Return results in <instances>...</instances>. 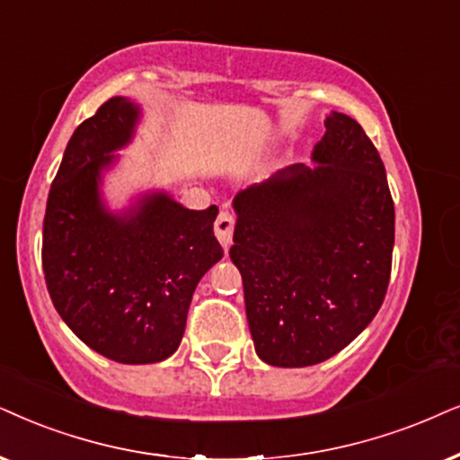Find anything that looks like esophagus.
<instances>
[{"mask_svg":"<svg viewBox=\"0 0 460 460\" xmlns=\"http://www.w3.org/2000/svg\"><path fill=\"white\" fill-rule=\"evenodd\" d=\"M234 225H235V218L229 210L220 212L217 223H214V234H217L218 242L223 243L225 250L231 246V237H234Z\"/></svg>","mask_w":460,"mask_h":460,"instance_id":"obj_1","label":"esophagus"}]
</instances>
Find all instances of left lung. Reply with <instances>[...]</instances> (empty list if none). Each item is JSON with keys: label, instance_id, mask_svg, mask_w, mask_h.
Here are the masks:
<instances>
[{"label": "left lung", "instance_id": "1", "mask_svg": "<svg viewBox=\"0 0 460 460\" xmlns=\"http://www.w3.org/2000/svg\"><path fill=\"white\" fill-rule=\"evenodd\" d=\"M312 163L234 199L229 257L254 350L273 367H307L344 350L374 321L391 278L394 206L363 127L331 112Z\"/></svg>", "mask_w": 460, "mask_h": 460}]
</instances>
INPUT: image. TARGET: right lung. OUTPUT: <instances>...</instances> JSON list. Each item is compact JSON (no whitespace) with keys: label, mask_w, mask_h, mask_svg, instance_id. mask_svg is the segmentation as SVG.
I'll list each match as a JSON object with an SVG mask.
<instances>
[{"label":"right lung","mask_w":460,"mask_h":460,"mask_svg":"<svg viewBox=\"0 0 460 460\" xmlns=\"http://www.w3.org/2000/svg\"><path fill=\"white\" fill-rule=\"evenodd\" d=\"M142 120L112 97L74 131L46 201L42 265L63 323L102 357L159 363L182 341L197 284L223 248L218 208L189 210L167 190H146L112 210L103 178Z\"/></svg>","instance_id":"add662e5"}]
</instances>
